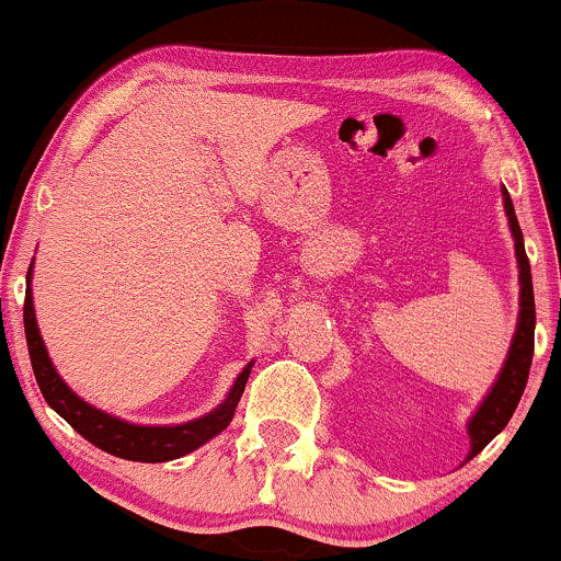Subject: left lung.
<instances>
[{"label":"left lung","instance_id":"obj_1","mask_svg":"<svg viewBox=\"0 0 561 561\" xmlns=\"http://www.w3.org/2000/svg\"><path fill=\"white\" fill-rule=\"evenodd\" d=\"M504 195V210L508 218V229L514 237V253H517L519 266V317H517V332H514L512 345H508L504 369L499 371V379L493 382L491 392L482 398L480 409L474 411L472 420L467 422L469 433V459L478 456L488 443L493 440L501 430L512 420L514 409H517L519 398H523L527 375H530L533 364V337H536V300H533V276H530V261L525 255L523 229L517 224V214H514L512 197H508L506 186L501 190Z\"/></svg>","mask_w":561,"mask_h":561}]
</instances>
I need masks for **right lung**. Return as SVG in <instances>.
<instances>
[{
    "instance_id": "obj_1",
    "label": "right lung",
    "mask_w": 561,
    "mask_h": 561,
    "mask_svg": "<svg viewBox=\"0 0 561 561\" xmlns=\"http://www.w3.org/2000/svg\"><path fill=\"white\" fill-rule=\"evenodd\" d=\"M31 266H34V263H31ZM25 282H28V287H25V306H23L25 343H28V356H31V366H34L38 390H42L44 401L53 405L57 414H60L62 420L76 430V433L87 437L92 446L107 450V454L118 456V459L158 465V461L182 459V456L192 454V450L199 448L203 443H208L210 437H216L221 430L229 427L237 403H240L244 392V385H248L253 364L244 366L242 375L234 379L227 401L218 405V409L210 411V414L199 416V420H192L184 424H169V427H145V424L124 422L118 420V416L105 414V411L94 409L92 403L83 401V398L76 396V392L62 382V377L57 375L55 364L49 362L47 347H44L42 334H38L34 295H31V268H28V276H25Z\"/></svg>"
}]
</instances>
